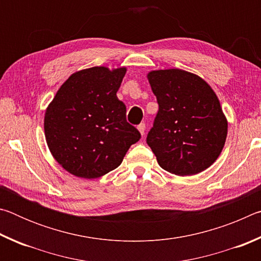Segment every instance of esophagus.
<instances>
[{
    "mask_svg": "<svg viewBox=\"0 0 261 261\" xmlns=\"http://www.w3.org/2000/svg\"><path fill=\"white\" fill-rule=\"evenodd\" d=\"M145 129H146V125H145V123H140V124L138 125V130H139L141 136L145 135Z\"/></svg>",
    "mask_w": 261,
    "mask_h": 261,
    "instance_id": "esophagus-1",
    "label": "esophagus"
}]
</instances>
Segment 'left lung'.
I'll return each instance as SVG.
<instances>
[{
  "label": "left lung",
  "instance_id": "left-lung-1",
  "mask_svg": "<svg viewBox=\"0 0 261 261\" xmlns=\"http://www.w3.org/2000/svg\"><path fill=\"white\" fill-rule=\"evenodd\" d=\"M159 112L146 141L163 169L196 175L213 165L224 146L228 122L204 79L179 69L151 71Z\"/></svg>",
  "mask_w": 261,
  "mask_h": 261
}]
</instances>
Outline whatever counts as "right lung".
Wrapping results in <instances>:
<instances>
[{
	"label": "right lung",
	"instance_id": "add662e5",
	"mask_svg": "<svg viewBox=\"0 0 261 261\" xmlns=\"http://www.w3.org/2000/svg\"><path fill=\"white\" fill-rule=\"evenodd\" d=\"M125 72V68L82 70L67 79L48 106L47 145L70 174L87 179L103 176L116 169L140 139L116 95Z\"/></svg>",
	"mask_w": 261,
	"mask_h": 261
}]
</instances>
